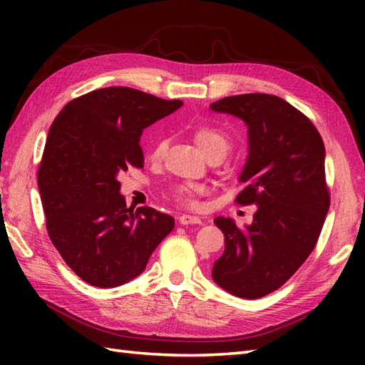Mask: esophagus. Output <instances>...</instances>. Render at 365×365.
Masks as SVG:
<instances>
[{"mask_svg": "<svg viewBox=\"0 0 365 365\" xmlns=\"http://www.w3.org/2000/svg\"><path fill=\"white\" fill-rule=\"evenodd\" d=\"M178 222L183 224V226H188V224H202V220H200L199 216L182 215V216H178Z\"/></svg>", "mask_w": 365, "mask_h": 365, "instance_id": "34e87169", "label": "esophagus"}]
</instances>
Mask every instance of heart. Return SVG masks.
<instances>
[{
    "mask_svg": "<svg viewBox=\"0 0 365 365\" xmlns=\"http://www.w3.org/2000/svg\"><path fill=\"white\" fill-rule=\"evenodd\" d=\"M192 139L197 145V149L202 152L207 158H213V157H224L229 150V136L224 133L222 130L212 127V125H199L195 130H192ZM168 149V139L165 136L158 138L155 144L152 145L150 150V158L153 161H158L163 155H165ZM202 192V188L199 185H192V183H182V185H175L173 188V196L175 200L188 205V207H195L197 204V196Z\"/></svg>",
    "mask_w": 365,
    "mask_h": 365,
    "instance_id": "1",
    "label": "heart"
}]
</instances>
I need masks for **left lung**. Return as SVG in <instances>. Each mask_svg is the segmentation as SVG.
I'll return each instance as SVG.
<instances>
[{"instance_id": "1", "label": "left lung", "mask_w": 365, "mask_h": 365, "mask_svg": "<svg viewBox=\"0 0 365 365\" xmlns=\"http://www.w3.org/2000/svg\"><path fill=\"white\" fill-rule=\"evenodd\" d=\"M247 127V158L240 174L246 187L237 202L257 205L243 229L218 216L224 252L212 277L238 298L277 290L311 255L329 210L324 144L314 123L289 102L269 94H243L210 105Z\"/></svg>"}]
</instances>
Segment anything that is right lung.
<instances>
[{
  "label": "right lung",
  "mask_w": 365,
  "mask_h": 365,
  "mask_svg": "<svg viewBox=\"0 0 365 365\" xmlns=\"http://www.w3.org/2000/svg\"><path fill=\"white\" fill-rule=\"evenodd\" d=\"M182 105L114 86L73 98L53 120L37 185L51 243L84 282L131 281L174 229L173 216L127 207L118 175L143 168V130Z\"/></svg>",
  "instance_id": "obj_1"
}]
</instances>
